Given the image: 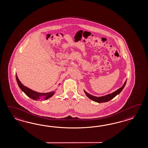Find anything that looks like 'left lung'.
Returning a JSON list of instances; mask_svg holds the SVG:
<instances>
[{
    "label": "left lung",
    "mask_w": 148,
    "mask_h": 148,
    "mask_svg": "<svg viewBox=\"0 0 148 148\" xmlns=\"http://www.w3.org/2000/svg\"><path fill=\"white\" fill-rule=\"evenodd\" d=\"M126 81L125 82L124 84H123V86L121 87L120 88H119V89H118L117 90H116L114 92H112L111 94H108L106 95H105L104 96H101V97H96V96H95L93 95H91L90 94L88 93L87 92H86L85 90H84V93L89 98H90V99H91L92 101H96L97 103H104V102H107L108 101L110 100H111L112 99H113V98L115 97V96L118 95H119L121 91L123 90V89L124 88V87L126 85Z\"/></svg>",
    "instance_id": "left-lung-1"
}]
</instances>
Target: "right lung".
<instances>
[{"label":"right lung","instance_id":"obj_1","mask_svg":"<svg viewBox=\"0 0 148 148\" xmlns=\"http://www.w3.org/2000/svg\"><path fill=\"white\" fill-rule=\"evenodd\" d=\"M16 81H17L18 87L21 89V90L27 96H28L29 97L32 98L34 100H36V101L47 100V99L51 97L52 96H53L56 92V91H51L49 92H47V93H40V92H36L35 91L32 90L28 88L25 86L18 79V77L16 75ZM59 85H60V84Z\"/></svg>","mask_w":148,"mask_h":148}]
</instances>
